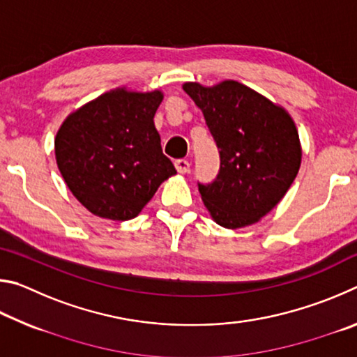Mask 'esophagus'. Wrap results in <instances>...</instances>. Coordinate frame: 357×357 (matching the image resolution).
Instances as JSON below:
<instances>
[{
  "label": "esophagus",
  "mask_w": 357,
  "mask_h": 357,
  "mask_svg": "<svg viewBox=\"0 0 357 357\" xmlns=\"http://www.w3.org/2000/svg\"><path fill=\"white\" fill-rule=\"evenodd\" d=\"M174 167H176L178 173H181V174L189 173V170H190V164H189V160H185V159H179V160L174 162Z\"/></svg>",
  "instance_id": "34e87169"
}]
</instances>
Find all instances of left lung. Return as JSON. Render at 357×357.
I'll use <instances>...</instances> for the list:
<instances>
[{
	"instance_id": "left-lung-1",
	"label": "left lung",
	"mask_w": 357,
	"mask_h": 357,
	"mask_svg": "<svg viewBox=\"0 0 357 357\" xmlns=\"http://www.w3.org/2000/svg\"><path fill=\"white\" fill-rule=\"evenodd\" d=\"M183 89L203 112L220 149L215 181L198 185L204 206L223 228L253 225L277 206L298 176L302 148L291 114L234 80L213 86L185 82Z\"/></svg>"
}]
</instances>
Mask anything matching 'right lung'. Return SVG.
<instances>
[{"instance_id":"right-lung-1","label":"right lung","mask_w":357,"mask_h":357,"mask_svg":"<svg viewBox=\"0 0 357 357\" xmlns=\"http://www.w3.org/2000/svg\"><path fill=\"white\" fill-rule=\"evenodd\" d=\"M160 89H110L69 113L55 137L59 173L78 202L102 219L142 213L159 185L176 174L162 153L154 114Z\"/></svg>"}]
</instances>
